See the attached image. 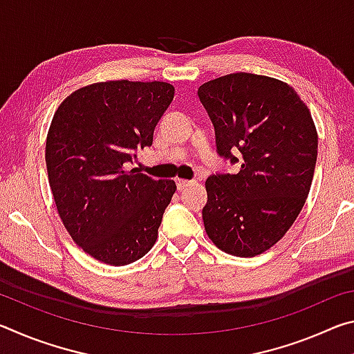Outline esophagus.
<instances>
[{"label":"esophagus","mask_w":354,"mask_h":354,"mask_svg":"<svg viewBox=\"0 0 354 354\" xmlns=\"http://www.w3.org/2000/svg\"><path fill=\"white\" fill-rule=\"evenodd\" d=\"M192 184V181H187V179H176V187H178V190L181 192V190H184L185 187H189V185Z\"/></svg>","instance_id":"34e87169"}]
</instances>
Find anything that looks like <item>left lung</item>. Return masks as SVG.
Wrapping results in <instances>:
<instances>
[{
    "mask_svg": "<svg viewBox=\"0 0 354 354\" xmlns=\"http://www.w3.org/2000/svg\"><path fill=\"white\" fill-rule=\"evenodd\" d=\"M198 97L218 154L241 162L234 175L207 178L206 234L227 254L254 257L284 237L306 203L319 145L313 115L287 82L243 71L201 84Z\"/></svg>",
    "mask_w": 354,
    "mask_h": 354,
    "instance_id": "obj_1",
    "label": "left lung"
}]
</instances>
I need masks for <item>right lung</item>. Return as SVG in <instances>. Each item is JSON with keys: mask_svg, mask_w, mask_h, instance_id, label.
<instances>
[{"mask_svg": "<svg viewBox=\"0 0 354 354\" xmlns=\"http://www.w3.org/2000/svg\"><path fill=\"white\" fill-rule=\"evenodd\" d=\"M175 87L162 81H106L81 87L55 112L45 160L65 230L93 259L127 266L158 239L173 179L129 169L136 151L153 145Z\"/></svg>", "mask_w": 354, "mask_h": 354, "instance_id": "obj_1", "label": "right lung"}]
</instances>
